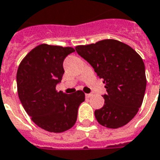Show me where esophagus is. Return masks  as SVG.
Masks as SVG:
<instances>
[{
    "instance_id": "obj_1",
    "label": "esophagus",
    "mask_w": 160,
    "mask_h": 160,
    "mask_svg": "<svg viewBox=\"0 0 160 160\" xmlns=\"http://www.w3.org/2000/svg\"><path fill=\"white\" fill-rule=\"evenodd\" d=\"M92 96V93H87V94H85V97L86 98H90Z\"/></svg>"
}]
</instances>
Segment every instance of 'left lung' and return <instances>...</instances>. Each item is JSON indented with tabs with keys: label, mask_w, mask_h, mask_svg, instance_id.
Instances as JSON below:
<instances>
[{
	"label": "left lung",
	"mask_w": 160,
	"mask_h": 160,
	"mask_svg": "<svg viewBox=\"0 0 160 160\" xmlns=\"http://www.w3.org/2000/svg\"><path fill=\"white\" fill-rule=\"evenodd\" d=\"M76 50L105 84L104 105L94 111L98 123L113 129L125 126L143 102L146 78L142 58L131 47L114 39L77 46Z\"/></svg>",
	"instance_id": "8db88e82"
}]
</instances>
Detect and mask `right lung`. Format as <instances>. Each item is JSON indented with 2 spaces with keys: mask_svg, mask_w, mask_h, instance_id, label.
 Segmentation results:
<instances>
[{
  "mask_svg": "<svg viewBox=\"0 0 160 160\" xmlns=\"http://www.w3.org/2000/svg\"><path fill=\"white\" fill-rule=\"evenodd\" d=\"M75 50L41 44L29 52L16 75L19 100L32 121L48 132H63L75 125L78 108L84 93L58 92L56 86L64 74V59Z\"/></svg>",
  "mask_w": 160,
  "mask_h": 160,
  "instance_id": "add662e5",
  "label": "right lung"
}]
</instances>
